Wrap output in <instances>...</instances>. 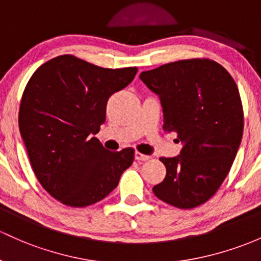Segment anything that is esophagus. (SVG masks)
Here are the masks:
<instances>
[{"label":"esophagus","mask_w":261,"mask_h":261,"mask_svg":"<svg viewBox=\"0 0 261 261\" xmlns=\"http://www.w3.org/2000/svg\"><path fill=\"white\" fill-rule=\"evenodd\" d=\"M134 158H136V161H138V162H147V161H149L150 156L145 155V154H142L139 152H136V154H134Z\"/></svg>","instance_id":"1"}]
</instances>
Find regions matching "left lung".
<instances>
[{
  "label": "left lung",
  "mask_w": 261,
  "mask_h": 261,
  "mask_svg": "<svg viewBox=\"0 0 261 261\" xmlns=\"http://www.w3.org/2000/svg\"><path fill=\"white\" fill-rule=\"evenodd\" d=\"M139 78L161 100L163 129L181 143L179 155L161 158L167 168L156 198L192 209L215 194L230 170L242 142L244 118L237 83L210 60H183Z\"/></svg>",
  "instance_id": "8db88e82"
}]
</instances>
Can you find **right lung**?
<instances>
[{"label":"right lung","mask_w":261,"mask_h":261,"mask_svg":"<svg viewBox=\"0 0 261 261\" xmlns=\"http://www.w3.org/2000/svg\"><path fill=\"white\" fill-rule=\"evenodd\" d=\"M137 71L64 55L42 64L27 83L19 132L38 181L61 203L82 208L102 200L133 163L132 148L111 152L94 136L106 120L108 98Z\"/></svg>","instance_id":"add662e5"}]
</instances>
